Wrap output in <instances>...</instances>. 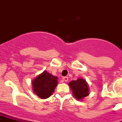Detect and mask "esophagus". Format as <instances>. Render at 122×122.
Here are the masks:
<instances>
[{"mask_svg":"<svg viewBox=\"0 0 122 122\" xmlns=\"http://www.w3.org/2000/svg\"><path fill=\"white\" fill-rule=\"evenodd\" d=\"M63 81H64L65 82H67L68 81V77H63Z\"/></svg>","mask_w":122,"mask_h":122,"instance_id":"34e87169","label":"esophagus"}]
</instances>
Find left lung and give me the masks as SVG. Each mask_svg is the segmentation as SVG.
<instances>
[{
	"label": "left lung",
	"mask_w": 122,
	"mask_h": 122,
	"mask_svg": "<svg viewBox=\"0 0 122 122\" xmlns=\"http://www.w3.org/2000/svg\"><path fill=\"white\" fill-rule=\"evenodd\" d=\"M69 86L72 89L74 96L77 100L83 99L89 95V86L83 79H77L76 81H71Z\"/></svg>",
	"instance_id": "8db88e82"
}]
</instances>
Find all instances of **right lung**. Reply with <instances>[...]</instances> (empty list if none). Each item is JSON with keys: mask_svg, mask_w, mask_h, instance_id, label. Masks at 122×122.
Masks as SVG:
<instances>
[{"mask_svg": "<svg viewBox=\"0 0 122 122\" xmlns=\"http://www.w3.org/2000/svg\"><path fill=\"white\" fill-rule=\"evenodd\" d=\"M57 79L58 77L45 71L32 81L33 91L41 99H47L51 96L58 85Z\"/></svg>", "mask_w": 122, "mask_h": 122, "instance_id": "obj_1", "label": "right lung"}]
</instances>
